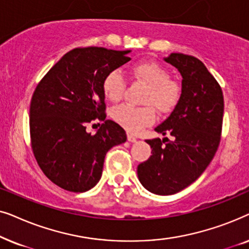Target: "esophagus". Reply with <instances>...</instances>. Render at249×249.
I'll return each mask as SVG.
<instances>
[{"label": "esophagus", "instance_id": "34e87169", "mask_svg": "<svg viewBox=\"0 0 249 249\" xmlns=\"http://www.w3.org/2000/svg\"><path fill=\"white\" fill-rule=\"evenodd\" d=\"M127 138H128V141L131 142H135L136 141H137V137H135V136L132 135V134H130V132H128Z\"/></svg>", "mask_w": 249, "mask_h": 249}]
</instances>
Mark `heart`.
Listing matches in <instances>:
<instances>
[{"mask_svg":"<svg viewBox=\"0 0 249 249\" xmlns=\"http://www.w3.org/2000/svg\"><path fill=\"white\" fill-rule=\"evenodd\" d=\"M130 73L136 80L146 85L142 102L144 107L122 104L111 112L113 120L129 131L136 132L155 120V111L168 114L179 104L182 88L179 81L170 78L164 66L155 61H141L132 64ZM125 80L119 70H112L102 81V90L110 102H119L124 96Z\"/></svg>","mask_w":249,"mask_h":249,"instance_id":"b5f03b06","label":"heart"}]
</instances>
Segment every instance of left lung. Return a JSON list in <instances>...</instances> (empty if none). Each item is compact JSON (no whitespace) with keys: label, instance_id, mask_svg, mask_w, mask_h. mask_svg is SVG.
<instances>
[{"label":"left lung","instance_id":"8db88e82","mask_svg":"<svg viewBox=\"0 0 249 249\" xmlns=\"http://www.w3.org/2000/svg\"><path fill=\"white\" fill-rule=\"evenodd\" d=\"M164 60L181 73L182 95L155 128L170 139H147L152 155L137 168L139 181L156 195L179 193L205 171L219 147L224 108L222 89L202 61L182 53Z\"/></svg>","mask_w":249,"mask_h":249}]
</instances>
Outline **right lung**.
Instances as JSON below:
<instances>
[{
  "mask_svg": "<svg viewBox=\"0 0 249 249\" xmlns=\"http://www.w3.org/2000/svg\"><path fill=\"white\" fill-rule=\"evenodd\" d=\"M130 51L77 47L64 54L37 85L29 110L34 156L47 178L73 193L100 181L108 149L127 141L118 124L107 120L102 81L130 61ZM103 121L95 135L86 125Z\"/></svg>",
  "mask_w": 249,
  "mask_h": 249,
  "instance_id": "add662e5",
  "label": "right lung"
}]
</instances>
